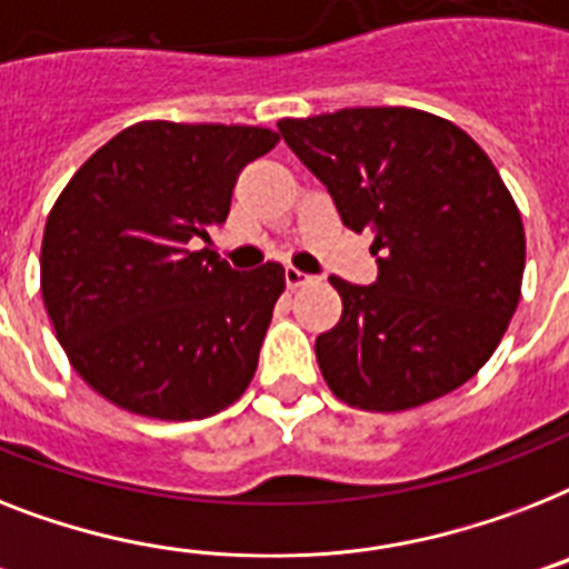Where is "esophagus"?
Segmentation results:
<instances>
[{"mask_svg":"<svg viewBox=\"0 0 569 569\" xmlns=\"http://www.w3.org/2000/svg\"><path fill=\"white\" fill-rule=\"evenodd\" d=\"M283 277H286V286H289V289H300V286H307L316 280L312 274H303V271H298V269H286Z\"/></svg>","mask_w":569,"mask_h":569,"instance_id":"34e87169","label":"esophagus"}]
</instances>
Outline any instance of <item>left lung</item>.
I'll return each mask as SVG.
<instances>
[{
  "instance_id": "8db88e82",
  "label": "left lung",
  "mask_w": 569,
  "mask_h": 569,
  "mask_svg": "<svg viewBox=\"0 0 569 569\" xmlns=\"http://www.w3.org/2000/svg\"><path fill=\"white\" fill-rule=\"evenodd\" d=\"M350 230H371L377 280L330 277L341 321L316 339L332 395L403 412L459 389L520 300L523 221L477 142L412 108H345L277 122Z\"/></svg>"
}]
</instances>
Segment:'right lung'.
Here are the masks:
<instances>
[{
    "label": "right lung",
    "mask_w": 569,
    "mask_h": 569,
    "mask_svg": "<svg viewBox=\"0 0 569 569\" xmlns=\"http://www.w3.org/2000/svg\"><path fill=\"white\" fill-rule=\"evenodd\" d=\"M251 124L137 122L54 201L40 289L87 386L128 412L198 420L248 389L283 266L230 269L196 239L228 221L244 166L277 146Z\"/></svg>",
    "instance_id": "add662e5"
}]
</instances>
